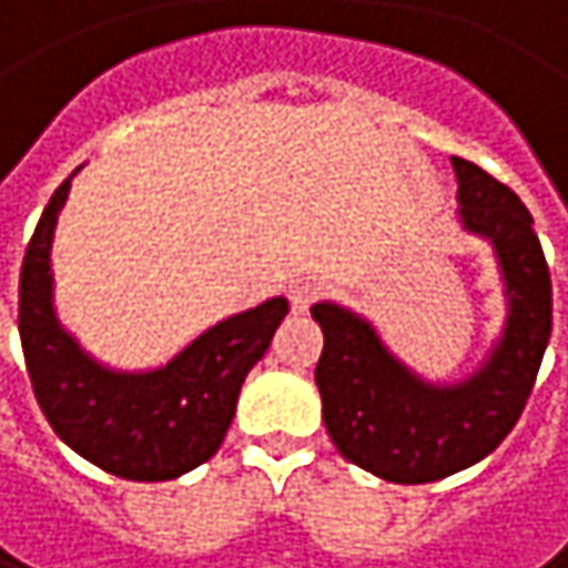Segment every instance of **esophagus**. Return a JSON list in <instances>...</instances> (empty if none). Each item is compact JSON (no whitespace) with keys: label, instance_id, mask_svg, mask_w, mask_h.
I'll return each mask as SVG.
<instances>
[{"label":"esophagus","instance_id":"34e87169","mask_svg":"<svg viewBox=\"0 0 568 568\" xmlns=\"http://www.w3.org/2000/svg\"><path fill=\"white\" fill-rule=\"evenodd\" d=\"M320 294H323V284H320V281H310V277H306V281H297V284L287 291L291 310H294V313H306L310 306L320 301Z\"/></svg>","mask_w":568,"mask_h":568}]
</instances>
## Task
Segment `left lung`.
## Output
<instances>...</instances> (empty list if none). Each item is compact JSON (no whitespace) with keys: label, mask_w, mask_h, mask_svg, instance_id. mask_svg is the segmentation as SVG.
I'll return each instance as SVG.
<instances>
[{"label":"left lung","mask_w":568,"mask_h":568,"mask_svg":"<svg viewBox=\"0 0 568 568\" xmlns=\"http://www.w3.org/2000/svg\"><path fill=\"white\" fill-rule=\"evenodd\" d=\"M459 220L501 264L507 323L481 368L433 385L397 362L368 320L336 304L310 313L323 329L316 387L343 459L394 485H426L481 463L520 420L552 329V284L520 196L466 158H453Z\"/></svg>","instance_id":"obj_1"}]
</instances>
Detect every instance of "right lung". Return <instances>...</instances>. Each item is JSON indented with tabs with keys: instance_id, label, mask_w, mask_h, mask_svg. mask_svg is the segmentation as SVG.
Masks as SVG:
<instances>
[{
	"instance_id": "add662e5",
	"label": "right lung",
	"mask_w": 568,
	"mask_h": 568,
	"mask_svg": "<svg viewBox=\"0 0 568 568\" xmlns=\"http://www.w3.org/2000/svg\"><path fill=\"white\" fill-rule=\"evenodd\" d=\"M70 190H54L24 248L19 277V336L34 397L63 443L87 463L129 481H168L203 466L223 436L245 375L287 316L271 297L235 313L154 372H112L90 358L54 316L51 239Z\"/></svg>"
}]
</instances>
